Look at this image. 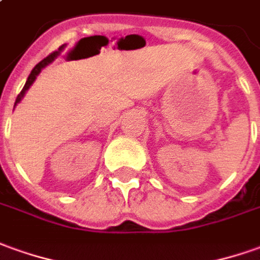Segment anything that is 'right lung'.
I'll use <instances>...</instances> for the list:
<instances>
[{"label": "right lung", "instance_id": "right-lung-1", "mask_svg": "<svg viewBox=\"0 0 260 260\" xmlns=\"http://www.w3.org/2000/svg\"><path fill=\"white\" fill-rule=\"evenodd\" d=\"M62 49H63V45H62V46L59 48L58 51L52 52L51 55H48L46 58L42 59V60H41V62H39V63H38V65L35 66L34 69H32V72L29 73V76H28V79H26V83H25L24 89H22V90H21V93H19V94H18V96H17V100H15V106H17L18 103H19V102L22 100L25 92H26V90H28V89L31 87V85H32V83H34V82H35V79H37L38 75L41 73V71L44 69L45 66H48V65H49V63H52V62H53L55 59L58 58L59 53H60V51H62Z\"/></svg>", "mask_w": 260, "mask_h": 260}]
</instances>
